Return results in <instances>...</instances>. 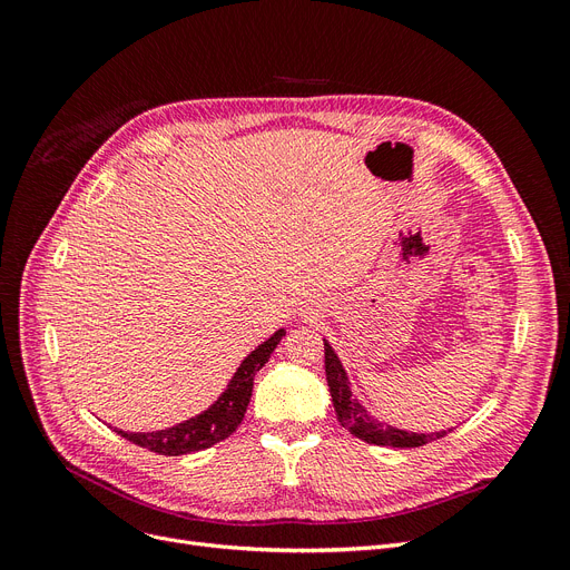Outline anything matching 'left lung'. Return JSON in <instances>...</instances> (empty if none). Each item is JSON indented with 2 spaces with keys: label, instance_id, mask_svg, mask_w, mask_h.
<instances>
[{
  "label": "left lung",
  "instance_id": "1",
  "mask_svg": "<svg viewBox=\"0 0 570 570\" xmlns=\"http://www.w3.org/2000/svg\"><path fill=\"white\" fill-rule=\"evenodd\" d=\"M323 346H325V379H327V387H331L335 413L340 417V423L353 436L363 439L367 443H374V445L415 448V445L430 443L434 439H441L448 432H453V428L439 430V432H409V430L395 428L391 423L376 421V417L370 413V409L361 400H357V395H353L351 379L340 361L337 351L333 348V344L323 340Z\"/></svg>",
  "mask_w": 570,
  "mask_h": 570
}]
</instances>
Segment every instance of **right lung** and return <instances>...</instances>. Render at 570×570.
<instances>
[{
  "label": "right lung",
  "instance_id": "obj_1",
  "mask_svg": "<svg viewBox=\"0 0 570 570\" xmlns=\"http://www.w3.org/2000/svg\"><path fill=\"white\" fill-rule=\"evenodd\" d=\"M284 335L286 331L279 327V331H275L265 342H261L245 357V361L237 365L235 374L226 383L222 395L205 411L187 417V421L177 423L173 428L157 430V432H125L117 428L115 432L140 448H147V451H153L157 455H168V458L198 453L209 445L224 441L237 430L239 423H243L245 411L252 400V391H254V376L269 361V355H273V351L277 348Z\"/></svg>",
  "mask_w": 570,
  "mask_h": 570
}]
</instances>
